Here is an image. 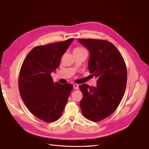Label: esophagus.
Instances as JSON below:
<instances>
[{
	"instance_id": "esophagus-1",
	"label": "esophagus",
	"mask_w": 149,
	"mask_h": 149,
	"mask_svg": "<svg viewBox=\"0 0 149 149\" xmlns=\"http://www.w3.org/2000/svg\"><path fill=\"white\" fill-rule=\"evenodd\" d=\"M73 88L74 89H78L79 88V85L77 84H73Z\"/></svg>"
}]
</instances>
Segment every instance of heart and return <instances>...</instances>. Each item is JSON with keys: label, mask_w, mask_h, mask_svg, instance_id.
I'll return each instance as SVG.
<instances>
[{"label": "heart", "mask_w": 149, "mask_h": 149, "mask_svg": "<svg viewBox=\"0 0 149 149\" xmlns=\"http://www.w3.org/2000/svg\"><path fill=\"white\" fill-rule=\"evenodd\" d=\"M83 50H85V49L83 48H81V47H78V48H76L74 51H83Z\"/></svg>", "instance_id": "b5f03b06"}]
</instances>
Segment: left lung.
Here are the masks:
<instances>
[{
    "label": "left lung",
    "instance_id": "1",
    "mask_svg": "<svg viewBox=\"0 0 149 149\" xmlns=\"http://www.w3.org/2000/svg\"><path fill=\"white\" fill-rule=\"evenodd\" d=\"M89 52L88 69L97 79L96 87L79 86L83 97L80 102L82 113L94 122L107 118L119 106L127 84L124 60L113 44L106 40L78 39Z\"/></svg>",
    "mask_w": 149,
    "mask_h": 149
}]
</instances>
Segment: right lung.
<instances>
[{
    "label": "right lung",
    "mask_w": 149,
    "mask_h": 149,
    "mask_svg": "<svg viewBox=\"0 0 149 149\" xmlns=\"http://www.w3.org/2000/svg\"><path fill=\"white\" fill-rule=\"evenodd\" d=\"M73 38L36 47L29 53L20 71L19 87L25 104L35 116L47 123L60 118L73 85L53 82L51 76Z\"/></svg>",
    "instance_id": "add662e5"
}]
</instances>
